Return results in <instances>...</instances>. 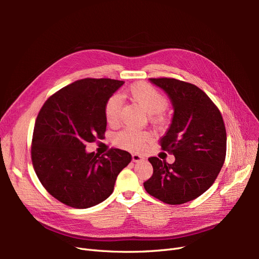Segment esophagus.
I'll return each mask as SVG.
<instances>
[{
    "label": "esophagus",
    "instance_id": "1",
    "mask_svg": "<svg viewBox=\"0 0 259 259\" xmlns=\"http://www.w3.org/2000/svg\"><path fill=\"white\" fill-rule=\"evenodd\" d=\"M132 160H133V162H140V161H144L145 158L143 155H140L138 153H133L132 154Z\"/></svg>",
    "mask_w": 259,
    "mask_h": 259
}]
</instances>
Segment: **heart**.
<instances>
[{
    "instance_id": "heart-1",
    "label": "heart",
    "mask_w": 259,
    "mask_h": 259,
    "mask_svg": "<svg viewBox=\"0 0 259 259\" xmlns=\"http://www.w3.org/2000/svg\"><path fill=\"white\" fill-rule=\"evenodd\" d=\"M127 95L142 106L150 114L153 120H159L162 112L167 107V99L152 85L146 82H137L130 86ZM121 103L116 96H112L106 101L105 117L109 125H116L120 121ZM151 136L146 131L135 128H124L115 136L116 145L128 151H140L150 140Z\"/></svg>"
}]
</instances>
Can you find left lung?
Masks as SVG:
<instances>
[{
    "mask_svg": "<svg viewBox=\"0 0 259 259\" xmlns=\"http://www.w3.org/2000/svg\"><path fill=\"white\" fill-rule=\"evenodd\" d=\"M150 81L167 94L174 107L160 146L174 154L175 162L149 158L153 174L144 187L166 204H183L204 193L221 171L227 150L225 123L219 109L198 86L171 77Z\"/></svg>",
    "mask_w": 259,
    "mask_h": 259,
    "instance_id": "1",
    "label": "left lung"
}]
</instances>
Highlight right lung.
I'll use <instances>...</instances> for the list:
<instances>
[{"label": "right lung", "mask_w": 259, "mask_h": 259, "mask_svg": "<svg viewBox=\"0 0 259 259\" xmlns=\"http://www.w3.org/2000/svg\"><path fill=\"white\" fill-rule=\"evenodd\" d=\"M124 84L111 79H83L45 101L34 124L31 160L43 187L55 199L88 208L113 192L117 175L132 155L112 148L105 155L85 151L86 143L104 136L106 101Z\"/></svg>", "instance_id": "right-lung-1"}]
</instances>
